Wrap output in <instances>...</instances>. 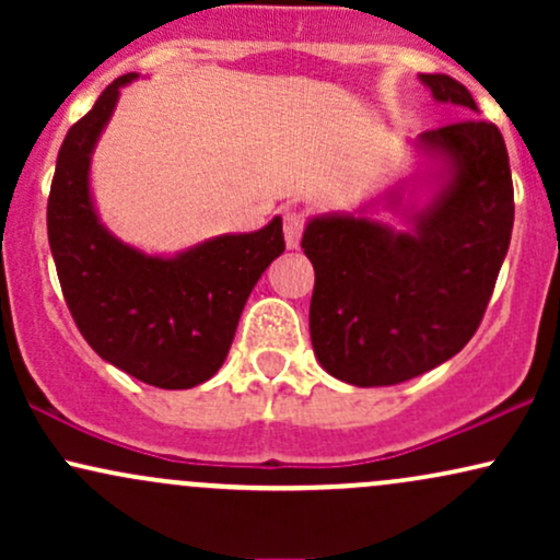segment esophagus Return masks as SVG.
Wrapping results in <instances>:
<instances>
[{
  "mask_svg": "<svg viewBox=\"0 0 560 560\" xmlns=\"http://www.w3.org/2000/svg\"><path fill=\"white\" fill-rule=\"evenodd\" d=\"M302 226H305V218L300 210H287L284 213V240L289 249H298L302 240Z\"/></svg>",
  "mask_w": 560,
  "mask_h": 560,
  "instance_id": "obj_1",
  "label": "esophagus"
}]
</instances>
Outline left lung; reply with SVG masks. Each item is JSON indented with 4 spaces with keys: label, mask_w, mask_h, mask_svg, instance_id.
Returning <instances> with one entry per match:
<instances>
[{
    "label": "left lung",
    "mask_w": 560,
    "mask_h": 560,
    "mask_svg": "<svg viewBox=\"0 0 560 560\" xmlns=\"http://www.w3.org/2000/svg\"><path fill=\"white\" fill-rule=\"evenodd\" d=\"M419 79L436 102L468 118L419 133L413 176L355 213L313 215L302 234L316 271L313 352L324 371L355 387L408 382L464 350L511 244L513 182L503 133L471 118L479 107L464 83L442 73ZM378 203L400 212L409 229L374 219Z\"/></svg>",
    "instance_id": "1"
}]
</instances>
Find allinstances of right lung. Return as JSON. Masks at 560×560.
Returning <instances> with one entry per match:
<instances>
[{"label":"right lung","instance_id":"1","mask_svg":"<svg viewBox=\"0 0 560 560\" xmlns=\"http://www.w3.org/2000/svg\"><path fill=\"white\" fill-rule=\"evenodd\" d=\"M137 79H115L62 141L47 205L49 247L70 316L96 355L152 387L189 389L226 361L244 302L284 253V231L276 215L249 234L150 255L100 221L92 155L120 89Z\"/></svg>","mask_w":560,"mask_h":560}]
</instances>
